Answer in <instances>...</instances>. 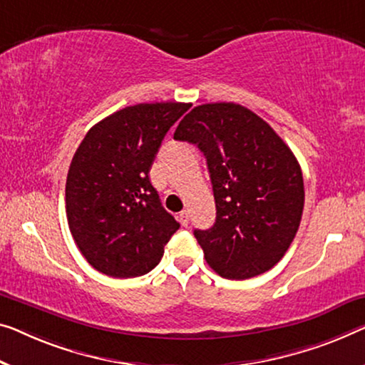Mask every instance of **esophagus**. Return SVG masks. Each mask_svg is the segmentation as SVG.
<instances>
[{"label":"esophagus","instance_id":"1","mask_svg":"<svg viewBox=\"0 0 365 365\" xmlns=\"http://www.w3.org/2000/svg\"><path fill=\"white\" fill-rule=\"evenodd\" d=\"M178 221H180V225H182V226H188V222H190L188 211H182V213L178 215Z\"/></svg>","mask_w":365,"mask_h":365}]
</instances>
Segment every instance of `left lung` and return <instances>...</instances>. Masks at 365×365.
<instances>
[{
	"label": "left lung",
	"instance_id": "1",
	"mask_svg": "<svg viewBox=\"0 0 365 365\" xmlns=\"http://www.w3.org/2000/svg\"><path fill=\"white\" fill-rule=\"evenodd\" d=\"M173 139L197 144L208 164L216 221L193 235L210 267L231 280L270 270L290 247L303 213V175L290 148L236 103L193 108Z\"/></svg>",
	"mask_w": 365,
	"mask_h": 365
}]
</instances>
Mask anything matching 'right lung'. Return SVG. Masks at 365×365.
Returning <instances> with one entry per match:
<instances>
[{"mask_svg": "<svg viewBox=\"0 0 365 365\" xmlns=\"http://www.w3.org/2000/svg\"><path fill=\"white\" fill-rule=\"evenodd\" d=\"M190 103H140L95 124L75 152L65 185L70 232L101 274L130 279L160 262L180 225L149 180L155 154Z\"/></svg>", "mask_w": 365, "mask_h": 365, "instance_id": "obj_1", "label": "right lung"}]
</instances>
